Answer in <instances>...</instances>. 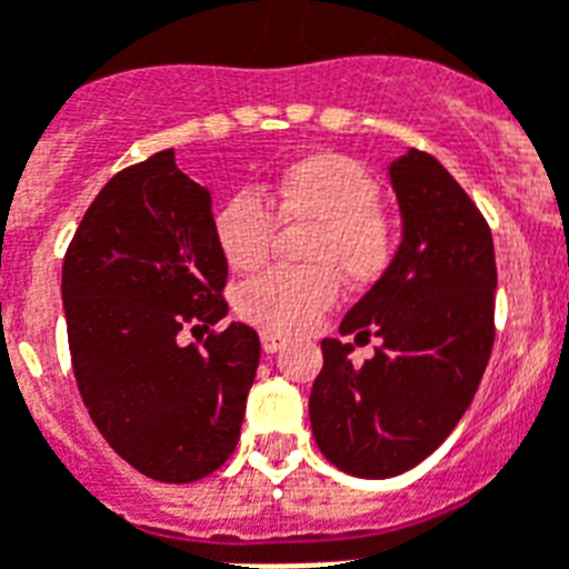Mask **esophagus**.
<instances>
[{"mask_svg":"<svg viewBox=\"0 0 569 569\" xmlns=\"http://www.w3.org/2000/svg\"><path fill=\"white\" fill-rule=\"evenodd\" d=\"M284 342H288V337L284 335H276V331H261V349H264L267 355H276V351H279Z\"/></svg>","mask_w":569,"mask_h":569,"instance_id":"34e87169","label":"esophagus"}]
</instances>
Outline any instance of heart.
Returning a JSON list of instances; mask_svg holds the SVG:
<instances>
[{"label":"heart","instance_id":"heart-1","mask_svg":"<svg viewBox=\"0 0 569 569\" xmlns=\"http://www.w3.org/2000/svg\"><path fill=\"white\" fill-rule=\"evenodd\" d=\"M378 203L380 186L372 173L342 153L290 162L267 189V203L252 191L223 200L211 227L220 256L238 273H252L270 258L276 218L308 227L299 252L305 267L247 281L238 290V313L264 331L293 335L337 302L340 276L355 288L383 279L396 261V227Z\"/></svg>","mask_w":569,"mask_h":569}]
</instances>
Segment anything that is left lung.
<instances>
[{
	"label": "left lung",
	"instance_id": "left-lung-1",
	"mask_svg": "<svg viewBox=\"0 0 569 569\" xmlns=\"http://www.w3.org/2000/svg\"><path fill=\"white\" fill-rule=\"evenodd\" d=\"M403 241L340 335L380 337L375 358L322 340L311 430L340 471L387 480L427 459L471 407L495 346V241L482 211L425 150L389 166Z\"/></svg>",
	"mask_w": 569,
	"mask_h": 569
}]
</instances>
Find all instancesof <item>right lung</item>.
<instances>
[{
	"label": "right lung",
	"instance_id": "obj_1",
	"mask_svg": "<svg viewBox=\"0 0 569 569\" xmlns=\"http://www.w3.org/2000/svg\"><path fill=\"white\" fill-rule=\"evenodd\" d=\"M211 197L173 148L98 191L63 258L69 355L89 419L124 462L159 482L218 471L241 439L261 342L227 317V258ZM182 327L201 346L182 347Z\"/></svg>",
	"mask_w": 569,
	"mask_h": 569
}]
</instances>
